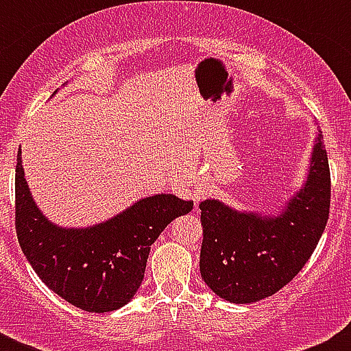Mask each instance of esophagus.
<instances>
[{"mask_svg": "<svg viewBox=\"0 0 351 351\" xmlns=\"http://www.w3.org/2000/svg\"><path fill=\"white\" fill-rule=\"evenodd\" d=\"M207 193H208V185H207V183H205V182L198 183V185L195 186V190H193V193H192L193 204H195V207L198 205V202H200L202 198L207 195Z\"/></svg>", "mask_w": 351, "mask_h": 351, "instance_id": "esophagus-1", "label": "esophagus"}]
</instances>
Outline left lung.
I'll list each match as a JSON object with an SVG mask.
<instances>
[{
  "label": "left lung",
  "instance_id": "8db88e82",
  "mask_svg": "<svg viewBox=\"0 0 351 351\" xmlns=\"http://www.w3.org/2000/svg\"><path fill=\"white\" fill-rule=\"evenodd\" d=\"M331 176L323 132L311 158L307 182L280 214L239 212L219 200L200 202L204 282L232 304L274 295L302 270L326 228Z\"/></svg>",
  "mask_w": 351,
  "mask_h": 351
}]
</instances>
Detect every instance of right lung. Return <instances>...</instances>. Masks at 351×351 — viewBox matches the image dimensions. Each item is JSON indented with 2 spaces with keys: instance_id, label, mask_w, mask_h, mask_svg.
<instances>
[{
  "instance_id": "add662e5",
  "label": "right lung",
  "mask_w": 351,
  "mask_h": 351,
  "mask_svg": "<svg viewBox=\"0 0 351 351\" xmlns=\"http://www.w3.org/2000/svg\"><path fill=\"white\" fill-rule=\"evenodd\" d=\"M20 156L22 151L15 171V228L35 274L52 292L88 313L125 306L143 284L151 244L173 219L189 214L193 202L159 193L101 224L59 228L35 205Z\"/></svg>"
}]
</instances>
